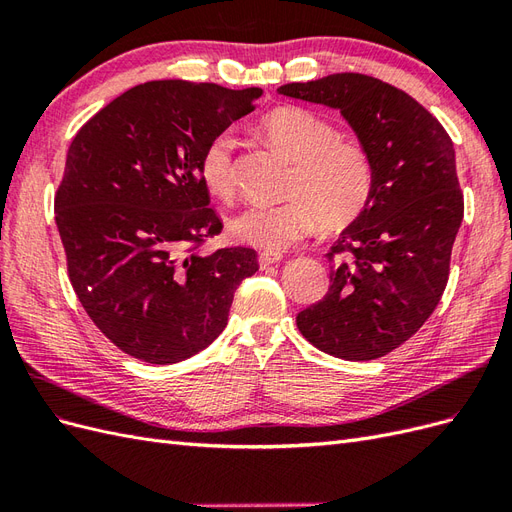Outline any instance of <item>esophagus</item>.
Returning a JSON list of instances; mask_svg holds the SVG:
<instances>
[{
  "label": "esophagus",
  "instance_id": "esophagus-1",
  "mask_svg": "<svg viewBox=\"0 0 512 512\" xmlns=\"http://www.w3.org/2000/svg\"><path fill=\"white\" fill-rule=\"evenodd\" d=\"M280 260H282L280 252H260L258 254V262H260L262 269H267V267L275 265V262H280Z\"/></svg>",
  "mask_w": 512,
  "mask_h": 512
}]
</instances>
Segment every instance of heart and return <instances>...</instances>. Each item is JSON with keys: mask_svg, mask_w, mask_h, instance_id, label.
Returning a JSON list of instances; mask_svg holds the SVG:
<instances>
[{"mask_svg": "<svg viewBox=\"0 0 512 512\" xmlns=\"http://www.w3.org/2000/svg\"><path fill=\"white\" fill-rule=\"evenodd\" d=\"M260 130L292 170L284 203H256L230 222L232 237L265 252H282L322 224L339 230L359 220L374 194V160L369 149L339 134L335 123L303 106H280L260 119ZM200 179L218 198L237 192L235 138L213 136L200 156Z\"/></svg>", "mask_w": 512, "mask_h": 512, "instance_id": "1", "label": "heart"}]
</instances>
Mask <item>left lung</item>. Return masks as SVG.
Returning a JSON list of instances; mask_svg holds the SVG:
<instances>
[{"mask_svg": "<svg viewBox=\"0 0 512 512\" xmlns=\"http://www.w3.org/2000/svg\"><path fill=\"white\" fill-rule=\"evenodd\" d=\"M277 91L337 108L369 149L376 175L367 209L327 254L329 292L297 314V327L337 359H380L423 327L444 294L463 220L453 141L423 104L367 74Z\"/></svg>", "mask_w": 512, "mask_h": 512, "instance_id": "obj_1", "label": "left lung"}]
</instances>
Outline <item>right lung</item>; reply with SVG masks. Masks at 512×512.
Masks as SVG:
<instances>
[{"label": "right lung", "mask_w": 512, "mask_h": 512, "mask_svg": "<svg viewBox=\"0 0 512 512\" xmlns=\"http://www.w3.org/2000/svg\"><path fill=\"white\" fill-rule=\"evenodd\" d=\"M262 89L149 81L108 102L68 147L55 222L87 316L126 354L170 365L218 337L252 247L200 254L224 224L200 156Z\"/></svg>", "instance_id": "add662e5"}]
</instances>
